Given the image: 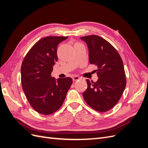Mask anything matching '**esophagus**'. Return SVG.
<instances>
[{"instance_id": "esophagus-1", "label": "esophagus", "mask_w": 148, "mask_h": 148, "mask_svg": "<svg viewBox=\"0 0 148 148\" xmlns=\"http://www.w3.org/2000/svg\"><path fill=\"white\" fill-rule=\"evenodd\" d=\"M72 79H73V82H76V81H77V80L79 79L80 78L79 77H78V76H74V77H73Z\"/></svg>"}]
</instances>
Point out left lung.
Returning <instances> with one entry per match:
<instances>
[{"instance_id": "obj_1", "label": "left lung", "mask_w": 148, "mask_h": 148, "mask_svg": "<svg viewBox=\"0 0 148 148\" xmlns=\"http://www.w3.org/2000/svg\"><path fill=\"white\" fill-rule=\"evenodd\" d=\"M81 39L87 44L89 63L97 66L99 78L96 82L86 79L88 88L83 96L91 108L105 112L119 102L126 86L123 61L117 50L102 38L89 35Z\"/></svg>"}]
</instances>
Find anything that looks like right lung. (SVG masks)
I'll return each instance as SVG.
<instances>
[{
    "label": "right lung",
    "mask_w": 148,
    "mask_h": 148,
    "mask_svg": "<svg viewBox=\"0 0 148 148\" xmlns=\"http://www.w3.org/2000/svg\"><path fill=\"white\" fill-rule=\"evenodd\" d=\"M68 37L47 36L31 48L21 67L22 88L31 106L42 115L55 112L63 104L72 84L70 77L51 76L57 61V46Z\"/></svg>",
    "instance_id": "obj_1"
}]
</instances>
